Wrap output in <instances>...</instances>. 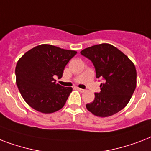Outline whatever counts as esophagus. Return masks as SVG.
I'll return each mask as SVG.
<instances>
[{
    "label": "esophagus",
    "mask_w": 151,
    "mask_h": 151,
    "mask_svg": "<svg viewBox=\"0 0 151 151\" xmlns=\"http://www.w3.org/2000/svg\"><path fill=\"white\" fill-rule=\"evenodd\" d=\"M78 88V91H80L81 92H85V89H82V88Z\"/></svg>",
    "instance_id": "1"
}]
</instances>
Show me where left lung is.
I'll return each instance as SVG.
<instances>
[{"label":"left lung","instance_id":"obj_1","mask_svg":"<svg viewBox=\"0 0 151 151\" xmlns=\"http://www.w3.org/2000/svg\"><path fill=\"white\" fill-rule=\"evenodd\" d=\"M81 54L92 62L96 78H103L100 92L86 108L97 117L117 114L129 103L136 87V70L129 58L112 45L103 43L85 48Z\"/></svg>","mask_w":151,"mask_h":151}]
</instances>
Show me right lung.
<instances>
[{
	"label": "right lung",
	"mask_w": 151,
	"mask_h": 151,
	"mask_svg": "<svg viewBox=\"0 0 151 151\" xmlns=\"http://www.w3.org/2000/svg\"><path fill=\"white\" fill-rule=\"evenodd\" d=\"M77 54L51 45H40L27 52L15 67L16 85L26 103L43 114H52L63 107L72 92L70 87L56 83L64 68Z\"/></svg>",
	"instance_id": "right-lung-1"
}]
</instances>
